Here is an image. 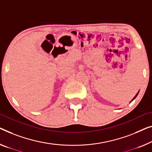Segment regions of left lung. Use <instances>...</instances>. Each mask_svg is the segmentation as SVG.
Listing matches in <instances>:
<instances>
[{
    "instance_id": "left-lung-1",
    "label": "left lung",
    "mask_w": 152,
    "mask_h": 152,
    "mask_svg": "<svg viewBox=\"0 0 152 152\" xmlns=\"http://www.w3.org/2000/svg\"><path fill=\"white\" fill-rule=\"evenodd\" d=\"M138 94H139V93H137V95H136V96H135L134 97V98H133V99H132V100H134V99H135L136 98H137V95H138Z\"/></svg>"
}]
</instances>
